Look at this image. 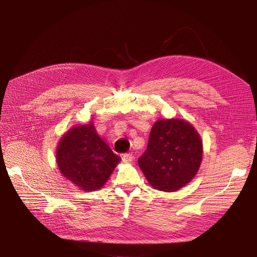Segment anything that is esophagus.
Returning a JSON list of instances; mask_svg holds the SVG:
<instances>
[{
    "mask_svg": "<svg viewBox=\"0 0 257 257\" xmlns=\"http://www.w3.org/2000/svg\"><path fill=\"white\" fill-rule=\"evenodd\" d=\"M134 155L133 154H130V153H128V154H124V155H122V161L123 163H131V161L134 160Z\"/></svg>",
    "mask_w": 257,
    "mask_h": 257,
    "instance_id": "esophagus-1",
    "label": "esophagus"
}]
</instances>
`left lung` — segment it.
Segmentation results:
<instances>
[{
  "instance_id": "left-lung-1",
  "label": "left lung",
  "mask_w": 257,
  "mask_h": 257,
  "mask_svg": "<svg viewBox=\"0 0 257 257\" xmlns=\"http://www.w3.org/2000/svg\"><path fill=\"white\" fill-rule=\"evenodd\" d=\"M202 155V139L192 123L160 118L154 122L148 149L138 163L153 188L172 193L195 178Z\"/></svg>"
}]
</instances>
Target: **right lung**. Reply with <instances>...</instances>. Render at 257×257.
<instances>
[{
    "label": "right lung",
    "mask_w": 257,
    "mask_h": 257,
    "mask_svg": "<svg viewBox=\"0 0 257 257\" xmlns=\"http://www.w3.org/2000/svg\"><path fill=\"white\" fill-rule=\"evenodd\" d=\"M120 160L98 135L92 120L70 128L56 151L60 173L84 192L103 187Z\"/></svg>",
    "instance_id": "add662e5"
}]
</instances>
